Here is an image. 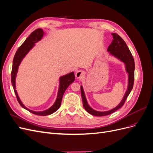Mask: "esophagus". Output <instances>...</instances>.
<instances>
[{"instance_id":"obj_1","label":"esophagus","mask_w":153,"mask_h":153,"mask_svg":"<svg viewBox=\"0 0 153 153\" xmlns=\"http://www.w3.org/2000/svg\"><path fill=\"white\" fill-rule=\"evenodd\" d=\"M84 76V71L82 70H79L76 71L75 74V76L76 78H80Z\"/></svg>"}]
</instances>
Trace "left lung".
Segmentation results:
<instances>
[{
  "label": "left lung",
  "mask_w": 153,
  "mask_h": 153,
  "mask_svg": "<svg viewBox=\"0 0 153 153\" xmlns=\"http://www.w3.org/2000/svg\"><path fill=\"white\" fill-rule=\"evenodd\" d=\"M112 35L113 36V41L111 44L109 45V47L107 49L108 52L115 57L118 58L121 60V61L124 62L125 65H126V71L128 73L129 75V79H128V87L127 91L125 94L123 100L116 107L113 108L112 110H110L106 112H98V111H96L94 110L91 108L88 105L87 100L85 96V94L84 90H83V87L81 86V96L83 102V106H84V108L88 113H89L91 115H95V116H105V115H107L114 113L115 111L119 109L124 105L125 101H126L128 95L131 91L133 84H134V71H135V62H134V59L132 56V54L129 50L128 46L126 45L125 41L120 37L117 34L112 33Z\"/></svg>",
  "instance_id": "8db88e82"
}]
</instances>
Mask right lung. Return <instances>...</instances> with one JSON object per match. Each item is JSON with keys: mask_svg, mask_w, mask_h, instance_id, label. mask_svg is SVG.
Masks as SVG:
<instances>
[{"mask_svg": "<svg viewBox=\"0 0 153 153\" xmlns=\"http://www.w3.org/2000/svg\"><path fill=\"white\" fill-rule=\"evenodd\" d=\"M43 34L44 32L43 31V29H38L35 30L34 31L32 32V33L30 34V36L26 39V40L24 41V42L23 43V44L18 48L15 56H14V58H13V66H12V70H11V76L12 85L19 104L22 106L23 108L29 111L30 112L34 114L35 115H41V116H45V115L52 114L59 108L60 106H61V104L62 96L64 92L66 91L68 86L70 85L72 82H73L74 80H75V75H74L73 72H71L70 73L68 74V75H66L60 78V85H59V89L57 100L55 101V103L53 104V105L52 106V107H50L48 110L43 111V112H35V111H32L28 108H27L25 106L23 105V103H22V101L19 98V97H18L17 92L16 91V87H15V78L17 74L18 66H19L22 60L24 59V57L25 56L26 54L29 52V50L33 47L34 43L38 42V41H39L41 38H42Z\"/></svg>", "mask_w": 153, "mask_h": 153, "instance_id": "add662e5", "label": "right lung"}]
</instances>
